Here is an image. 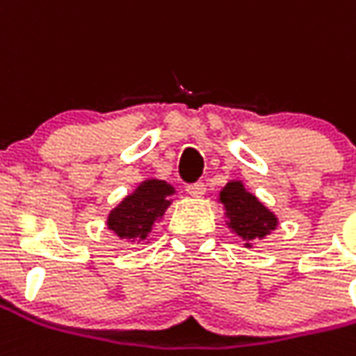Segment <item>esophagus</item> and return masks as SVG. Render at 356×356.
<instances>
[{
	"label": "esophagus",
	"instance_id": "obj_1",
	"mask_svg": "<svg viewBox=\"0 0 356 356\" xmlns=\"http://www.w3.org/2000/svg\"><path fill=\"white\" fill-rule=\"evenodd\" d=\"M186 193L191 196H202L206 193V185L202 181H196V183H188L186 185Z\"/></svg>",
	"mask_w": 356,
	"mask_h": 356
}]
</instances>
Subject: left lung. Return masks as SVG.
<instances>
[{"label":"left lung","mask_w":356,"mask_h":356,"mask_svg":"<svg viewBox=\"0 0 356 356\" xmlns=\"http://www.w3.org/2000/svg\"><path fill=\"white\" fill-rule=\"evenodd\" d=\"M220 198L227 210L231 229L237 231V235L243 238H260L275 229V216L264 204H260L254 196L247 193L241 183H229L221 191Z\"/></svg>","instance_id":"left-lung-1"}]
</instances>
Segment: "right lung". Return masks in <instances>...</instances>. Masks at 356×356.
Returning a JSON list of instances; mask_svg holds the SVG:
<instances>
[{"label":"right lung","mask_w":356,"mask_h":356,"mask_svg":"<svg viewBox=\"0 0 356 356\" xmlns=\"http://www.w3.org/2000/svg\"><path fill=\"white\" fill-rule=\"evenodd\" d=\"M171 193L173 188L163 181H146L109 213V229L121 238H144L156 218L168 208Z\"/></svg>","instance_id":"right-lung-1"}]
</instances>
